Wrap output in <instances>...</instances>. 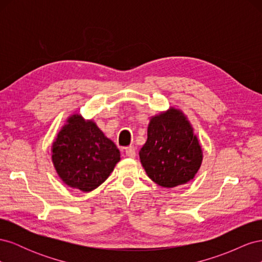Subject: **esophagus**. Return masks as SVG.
I'll return each instance as SVG.
<instances>
[{"instance_id":"obj_1","label":"esophagus","mask_w":262,"mask_h":262,"mask_svg":"<svg viewBox=\"0 0 262 262\" xmlns=\"http://www.w3.org/2000/svg\"><path fill=\"white\" fill-rule=\"evenodd\" d=\"M125 155L128 156L129 158H134L136 157V148L134 146H129L125 148Z\"/></svg>"}]
</instances>
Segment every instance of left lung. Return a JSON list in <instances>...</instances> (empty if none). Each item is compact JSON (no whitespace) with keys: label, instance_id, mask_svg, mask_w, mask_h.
Wrapping results in <instances>:
<instances>
[{"label":"left lung","instance_id":"left-lung-1","mask_svg":"<svg viewBox=\"0 0 262 262\" xmlns=\"http://www.w3.org/2000/svg\"><path fill=\"white\" fill-rule=\"evenodd\" d=\"M139 155L148 178L164 188L188 184L203 161L192 124L184 112L175 107L149 117L147 140Z\"/></svg>","mask_w":262,"mask_h":262}]
</instances>
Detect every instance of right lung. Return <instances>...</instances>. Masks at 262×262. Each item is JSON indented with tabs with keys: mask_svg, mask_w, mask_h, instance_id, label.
I'll return each mask as SVG.
<instances>
[{
	"mask_svg": "<svg viewBox=\"0 0 262 262\" xmlns=\"http://www.w3.org/2000/svg\"><path fill=\"white\" fill-rule=\"evenodd\" d=\"M120 152L93 119L72 114L51 146V161L67 186L83 192L98 188L120 161Z\"/></svg>",
	"mask_w": 262,
	"mask_h": 262,
	"instance_id": "1",
	"label": "right lung"
}]
</instances>
